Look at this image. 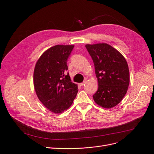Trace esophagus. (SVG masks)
I'll use <instances>...</instances> for the list:
<instances>
[{"label":"esophagus","instance_id":"1","mask_svg":"<svg viewBox=\"0 0 154 154\" xmlns=\"http://www.w3.org/2000/svg\"><path fill=\"white\" fill-rule=\"evenodd\" d=\"M87 83V81H86V80H85V81L83 82H82V83H80V86H82V87L84 86V85H85V83Z\"/></svg>","mask_w":154,"mask_h":154}]
</instances>
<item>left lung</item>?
I'll return each mask as SVG.
<instances>
[{"mask_svg":"<svg viewBox=\"0 0 154 154\" xmlns=\"http://www.w3.org/2000/svg\"><path fill=\"white\" fill-rule=\"evenodd\" d=\"M85 48L94 62L98 82V89L93 99L103 108H112L120 103L128 90L127 62L118 51L107 44H87Z\"/></svg>","mask_w":154,"mask_h":154,"instance_id":"left-lung-1","label":"left lung"}]
</instances>
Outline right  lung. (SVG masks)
Wrapping results in <instances>:
<instances>
[{"mask_svg": "<svg viewBox=\"0 0 154 154\" xmlns=\"http://www.w3.org/2000/svg\"><path fill=\"white\" fill-rule=\"evenodd\" d=\"M73 45H57L41 55L34 70L33 83L38 99L55 114L62 113L72 104L78 86L71 82L67 62Z\"/></svg>", "mask_w": 154, "mask_h": 154, "instance_id": "add662e5", "label": "right lung"}]
</instances>
